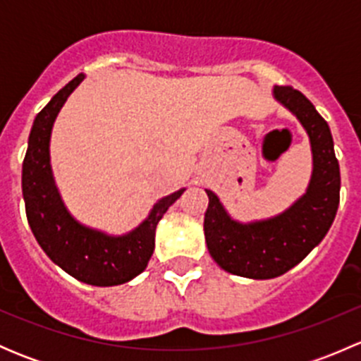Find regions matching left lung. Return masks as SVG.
<instances>
[{"label":"left lung","instance_id":"1","mask_svg":"<svg viewBox=\"0 0 361 361\" xmlns=\"http://www.w3.org/2000/svg\"><path fill=\"white\" fill-rule=\"evenodd\" d=\"M272 96L297 116L309 136L312 173L305 194L276 216L243 224L227 213L214 192L206 190L204 235L209 255L224 271L251 279L278 278L300 264L332 227L341 192L329 123L293 87L276 85Z\"/></svg>","mask_w":361,"mask_h":361}]
</instances>
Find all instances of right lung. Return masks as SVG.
<instances>
[{
	"label": "right lung",
	"mask_w": 361,
	"mask_h": 361,
	"mask_svg": "<svg viewBox=\"0 0 361 361\" xmlns=\"http://www.w3.org/2000/svg\"><path fill=\"white\" fill-rule=\"evenodd\" d=\"M85 75L73 78L36 115L23 162V195L29 227L54 264L78 281L115 286L130 281L147 269L155 248V228L185 188L166 195L134 231L110 235L71 216L64 206L50 166V134L61 108Z\"/></svg>",
	"instance_id": "obj_1"
}]
</instances>
